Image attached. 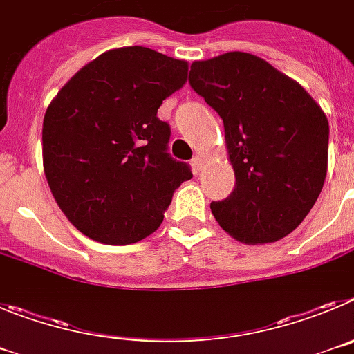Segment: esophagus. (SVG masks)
Wrapping results in <instances>:
<instances>
[{"label":"esophagus","mask_w":354,"mask_h":354,"mask_svg":"<svg viewBox=\"0 0 354 354\" xmlns=\"http://www.w3.org/2000/svg\"><path fill=\"white\" fill-rule=\"evenodd\" d=\"M192 165H193V170L200 171V170H202V165H204V158H202V156L196 154L195 158L192 159Z\"/></svg>","instance_id":"obj_1"}]
</instances>
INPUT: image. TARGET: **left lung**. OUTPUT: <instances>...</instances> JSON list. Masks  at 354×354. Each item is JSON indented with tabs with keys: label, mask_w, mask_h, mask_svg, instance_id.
I'll return each mask as SVG.
<instances>
[{
	"label": "left lung",
	"mask_w": 354,
	"mask_h": 354,
	"mask_svg": "<svg viewBox=\"0 0 354 354\" xmlns=\"http://www.w3.org/2000/svg\"><path fill=\"white\" fill-rule=\"evenodd\" d=\"M192 88L220 115L234 192L211 211L241 243H274L314 207L328 170L330 126L301 84L248 53L195 62Z\"/></svg>",
	"instance_id": "left-lung-1"
}]
</instances>
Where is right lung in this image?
<instances>
[{"label": "right lung", "mask_w": 354, "mask_h": 354, "mask_svg": "<svg viewBox=\"0 0 354 354\" xmlns=\"http://www.w3.org/2000/svg\"><path fill=\"white\" fill-rule=\"evenodd\" d=\"M187 64L142 46L84 65L49 104L44 171L56 204L84 236L138 243L159 228L174 192L193 177L168 154L162 101L183 88Z\"/></svg>", "instance_id": "obj_1"}]
</instances>
